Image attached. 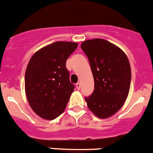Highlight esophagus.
Returning <instances> with one entry per match:
<instances>
[{
  "label": "esophagus",
  "mask_w": 153,
  "mask_h": 153,
  "mask_svg": "<svg viewBox=\"0 0 153 153\" xmlns=\"http://www.w3.org/2000/svg\"><path fill=\"white\" fill-rule=\"evenodd\" d=\"M76 89H77V90H80V87H81L80 83H76Z\"/></svg>",
  "instance_id": "34e87169"
}]
</instances>
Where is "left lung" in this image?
Segmentation results:
<instances>
[{"instance_id": "obj_1", "label": "left lung", "mask_w": 153, "mask_h": 153, "mask_svg": "<svg viewBox=\"0 0 153 153\" xmlns=\"http://www.w3.org/2000/svg\"><path fill=\"white\" fill-rule=\"evenodd\" d=\"M81 49L87 56L94 79V90L85 97L97 117L108 118L122 107L131 82V68L125 53L103 39L86 40Z\"/></svg>"}]
</instances>
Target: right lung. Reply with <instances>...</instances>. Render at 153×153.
Returning <instances> with one entry per match:
<instances>
[{
	"instance_id": "right-lung-1",
	"label": "right lung",
	"mask_w": 153,
	"mask_h": 153,
	"mask_svg": "<svg viewBox=\"0 0 153 153\" xmlns=\"http://www.w3.org/2000/svg\"><path fill=\"white\" fill-rule=\"evenodd\" d=\"M78 44L57 41L32 56L25 73V92L35 113L54 120L67 106L75 86L70 81L66 62Z\"/></svg>"
}]
</instances>
